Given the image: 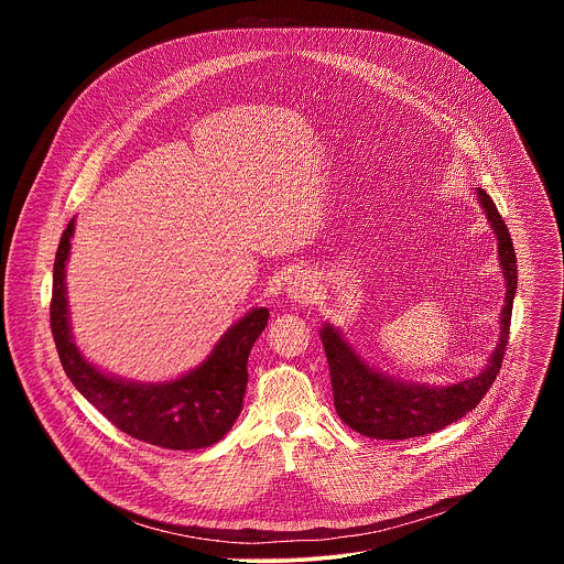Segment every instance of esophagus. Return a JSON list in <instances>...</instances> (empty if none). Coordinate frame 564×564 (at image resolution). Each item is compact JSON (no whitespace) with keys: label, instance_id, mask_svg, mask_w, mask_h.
<instances>
[{"label":"esophagus","instance_id":"1","mask_svg":"<svg viewBox=\"0 0 564 564\" xmlns=\"http://www.w3.org/2000/svg\"><path fill=\"white\" fill-rule=\"evenodd\" d=\"M312 290H314V283H312V279H310L307 274H303V272H294V274L290 276V281H288V288H285L288 296H290L292 301H301V303L312 296Z\"/></svg>","mask_w":564,"mask_h":564}]
</instances>
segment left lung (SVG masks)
Instances as JSON below:
<instances>
[{
  "instance_id": "obj_1",
  "label": "left lung",
  "mask_w": 564,
  "mask_h": 564,
  "mask_svg": "<svg viewBox=\"0 0 564 564\" xmlns=\"http://www.w3.org/2000/svg\"><path fill=\"white\" fill-rule=\"evenodd\" d=\"M475 194L496 234L498 257L507 281L505 305L500 312L498 346L489 357L485 370L470 379L448 386L411 383L399 381L368 366L344 339L341 330L326 324L318 333L330 366L335 409L341 422L359 435L372 440H409L437 433L473 411L479 404V399L489 392L502 368L509 341L513 296L518 290L516 250L511 234L491 196L479 187L475 189Z\"/></svg>"
}]
</instances>
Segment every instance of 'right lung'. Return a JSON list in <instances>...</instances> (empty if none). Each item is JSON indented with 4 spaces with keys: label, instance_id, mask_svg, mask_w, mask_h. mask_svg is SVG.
Instances as JSON below:
<instances>
[{
    "label": "right lung",
    "instance_id": "add662e5",
    "mask_svg": "<svg viewBox=\"0 0 564 564\" xmlns=\"http://www.w3.org/2000/svg\"><path fill=\"white\" fill-rule=\"evenodd\" d=\"M75 218L66 225L53 265L51 330L66 377L122 433L172 451L216 444L243 411L248 357L265 330L268 307H252L218 339L209 357L172 381L138 383L107 375L85 359L70 335L66 261Z\"/></svg>",
    "mask_w": 564,
    "mask_h": 564
}]
</instances>
